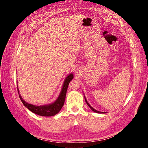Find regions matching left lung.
Returning a JSON list of instances; mask_svg holds the SVG:
<instances>
[{
    "label": "left lung",
    "instance_id": "1",
    "mask_svg": "<svg viewBox=\"0 0 148 148\" xmlns=\"http://www.w3.org/2000/svg\"><path fill=\"white\" fill-rule=\"evenodd\" d=\"M84 99H85V101H86V104H87V105L89 107V108H90L93 112H96V113H97V114H105V113H106V112H100V111H98V110H96V109H95L93 108V107H92L91 106H90V104H89V103L88 102V101H87V100H86V97H85V96H84Z\"/></svg>",
    "mask_w": 148,
    "mask_h": 148
}]
</instances>
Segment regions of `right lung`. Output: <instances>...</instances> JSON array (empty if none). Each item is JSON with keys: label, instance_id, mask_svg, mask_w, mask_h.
Listing matches in <instances>:
<instances>
[{"label": "right lung", "instance_id": "1", "mask_svg": "<svg viewBox=\"0 0 148 148\" xmlns=\"http://www.w3.org/2000/svg\"><path fill=\"white\" fill-rule=\"evenodd\" d=\"M73 78V74L72 73H71L69 75H67V77L65 78L64 80L63 85H62V88L59 97H57V99L54 102H53L49 104L36 106L31 104H29V103L26 102L23 99V98H22L21 96L19 93L20 91L18 89V88L17 87L18 92L19 94V97L22 103H23V105L30 111L38 115L44 116V117H51V116L56 115L57 114L59 113L60 110H61L62 107H63L65 100L67 88H68L70 82L72 80Z\"/></svg>", "mask_w": 148, "mask_h": 148}]
</instances>
